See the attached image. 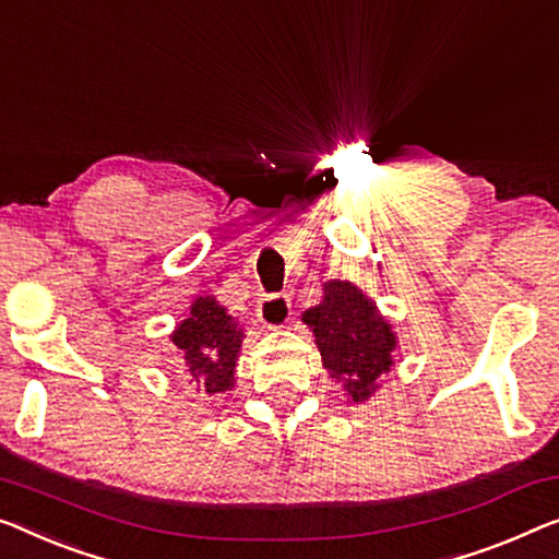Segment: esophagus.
<instances>
[{
    "label": "esophagus",
    "mask_w": 559,
    "mask_h": 559,
    "mask_svg": "<svg viewBox=\"0 0 559 559\" xmlns=\"http://www.w3.org/2000/svg\"><path fill=\"white\" fill-rule=\"evenodd\" d=\"M255 313H258V319H261L263 326H269V329L286 326V323L290 321V298L283 294H271V296L258 298Z\"/></svg>",
    "instance_id": "1"
}]
</instances>
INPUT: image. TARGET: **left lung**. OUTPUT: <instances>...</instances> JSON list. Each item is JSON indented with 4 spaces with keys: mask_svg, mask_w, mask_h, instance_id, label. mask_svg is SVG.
<instances>
[{
    "mask_svg": "<svg viewBox=\"0 0 559 559\" xmlns=\"http://www.w3.org/2000/svg\"><path fill=\"white\" fill-rule=\"evenodd\" d=\"M304 323L313 331L323 369L344 384L352 402H366L379 389L381 373L394 366L396 333L354 283L326 281L323 301L308 308Z\"/></svg>",
    "mask_w": 559,
    "mask_h": 559,
    "instance_id": "obj_1",
    "label": "left lung"
}]
</instances>
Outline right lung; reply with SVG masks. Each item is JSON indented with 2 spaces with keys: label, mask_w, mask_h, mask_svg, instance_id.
Here are the masks:
<instances>
[{
  "label": "right lung",
  "mask_w": 559,
  "mask_h": 559,
  "mask_svg": "<svg viewBox=\"0 0 559 559\" xmlns=\"http://www.w3.org/2000/svg\"><path fill=\"white\" fill-rule=\"evenodd\" d=\"M173 344L186 359V371L205 394H223L236 384V361L243 331L213 296H200L188 319L173 331Z\"/></svg>",
  "instance_id": "1"
}]
</instances>
